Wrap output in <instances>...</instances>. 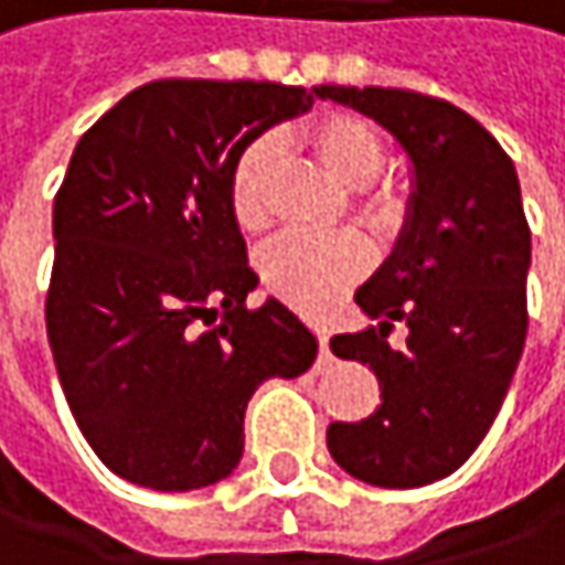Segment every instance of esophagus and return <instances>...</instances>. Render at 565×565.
<instances>
[{
	"instance_id": "1",
	"label": "esophagus",
	"mask_w": 565,
	"mask_h": 565,
	"mask_svg": "<svg viewBox=\"0 0 565 565\" xmlns=\"http://www.w3.org/2000/svg\"><path fill=\"white\" fill-rule=\"evenodd\" d=\"M317 342H320V365H327L333 359V352H330V333L327 330H317Z\"/></svg>"
}]
</instances>
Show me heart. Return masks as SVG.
Masks as SVG:
<instances>
[{
  "instance_id": "obj_1",
  "label": "heart",
  "mask_w": 565,
  "mask_h": 565,
  "mask_svg": "<svg viewBox=\"0 0 565 565\" xmlns=\"http://www.w3.org/2000/svg\"><path fill=\"white\" fill-rule=\"evenodd\" d=\"M317 161L339 183L355 186L359 216L379 232L397 230L407 220V186L391 174H382L385 164V135L382 129L359 116L333 109L313 119L303 131ZM278 164V141L271 135L248 141L230 171V210L232 220L245 232L268 230L271 213L265 200L268 174ZM369 245L352 235H303L290 232L262 248L258 275L265 287L281 297L284 303L320 313L330 310L335 300L369 271Z\"/></svg>"
}]
</instances>
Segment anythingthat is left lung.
<instances>
[{"instance_id": "1", "label": "left lung", "mask_w": 565, "mask_h": 565, "mask_svg": "<svg viewBox=\"0 0 565 565\" xmlns=\"http://www.w3.org/2000/svg\"><path fill=\"white\" fill-rule=\"evenodd\" d=\"M317 96L385 126L417 178L397 252L355 290L375 327L330 342L379 375L382 404L359 424H330L327 446L369 486H430L486 439L524 352L531 226L518 171L446 99L385 86H317ZM397 322L408 327L404 350L386 342Z\"/></svg>"}]
</instances>
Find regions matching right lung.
<instances>
[{
	"instance_id": "right-lung-1",
	"label": "right lung",
	"mask_w": 565,
	"mask_h": 565,
	"mask_svg": "<svg viewBox=\"0 0 565 565\" xmlns=\"http://www.w3.org/2000/svg\"><path fill=\"white\" fill-rule=\"evenodd\" d=\"M313 93L154 79L71 154L54 196L47 342L86 443L131 486L226 479L255 387L317 359V339L281 300L245 303L258 275L230 210L238 151L307 113Z\"/></svg>"
}]
</instances>
